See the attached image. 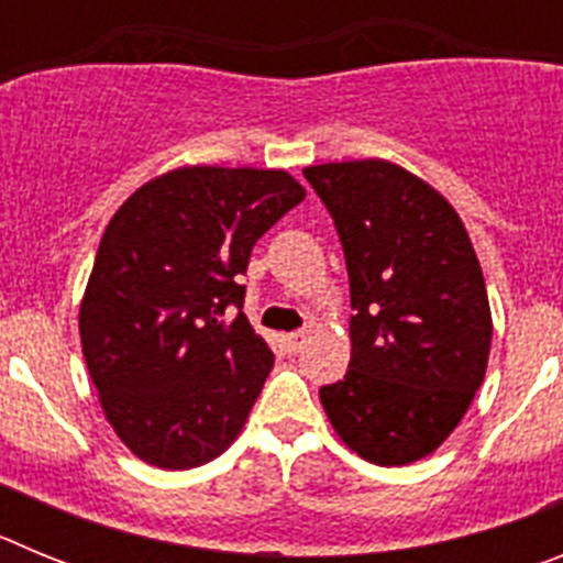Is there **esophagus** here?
Returning <instances> with one entry per match:
<instances>
[{
    "label": "esophagus",
    "mask_w": 563,
    "mask_h": 563,
    "mask_svg": "<svg viewBox=\"0 0 563 563\" xmlns=\"http://www.w3.org/2000/svg\"><path fill=\"white\" fill-rule=\"evenodd\" d=\"M307 343V330H296L290 332V335H285V346L290 355H296V352H301V346Z\"/></svg>",
    "instance_id": "1"
}]
</instances>
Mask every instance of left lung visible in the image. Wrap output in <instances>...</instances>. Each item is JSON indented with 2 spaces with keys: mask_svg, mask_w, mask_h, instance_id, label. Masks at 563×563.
<instances>
[{
  "mask_svg": "<svg viewBox=\"0 0 563 563\" xmlns=\"http://www.w3.org/2000/svg\"><path fill=\"white\" fill-rule=\"evenodd\" d=\"M341 236L352 357L318 391L341 442L375 465L434 454L485 380L490 305L460 213L380 157L307 166Z\"/></svg>",
  "mask_w": 563,
  "mask_h": 563,
  "instance_id": "left-lung-1",
  "label": "left lung"
}]
</instances>
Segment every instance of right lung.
Here are the masks:
<instances>
[{"label": "right lung", "instance_id": "add662e5", "mask_svg": "<svg viewBox=\"0 0 563 563\" xmlns=\"http://www.w3.org/2000/svg\"><path fill=\"white\" fill-rule=\"evenodd\" d=\"M305 197L282 168L183 166L114 211L78 330L103 415L134 456L186 471L239 437L273 369L239 276Z\"/></svg>", "mask_w": 563, "mask_h": 563}]
</instances>
